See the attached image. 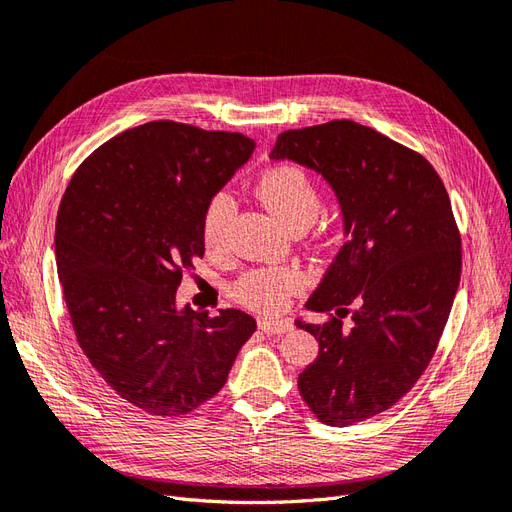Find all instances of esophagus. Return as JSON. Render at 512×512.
Returning <instances> with one entry per match:
<instances>
[{
  "label": "esophagus",
  "instance_id": "1",
  "mask_svg": "<svg viewBox=\"0 0 512 512\" xmlns=\"http://www.w3.org/2000/svg\"><path fill=\"white\" fill-rule=\"evenodd\" d=\"M258 327L265 331L267 335H282L292 329V322L288 320H273V318H260Z\"/></svg>",
  "mask_w": 512,
  "mask_h": 512
}]
</instances>
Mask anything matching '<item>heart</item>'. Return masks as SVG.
<instances>
[{
  "mask_svg": "<svg viewBox=\"0 0 512 512\" xmlns=\"http://www.w3.org/2000/svg\"><path fill=\"white\" fill-rule=\"evenodd\" d=\"M256 194L286 226L305 228L320 211V192L303 168L282 164L273 166L256 183ZM235 213V200L228 192L209 198L200 224V235L207 250L218 252L226 243L228 224ZM301 288V275L288 267H265L247 271L235 286L237 299L256 312L277 314Z\"/></svg>",
  "mask_w": 512,
  "mask_h": 512,
  "instance_id": "obj_1",
  "label": "heart"
}]
</instances>
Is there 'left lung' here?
I'll list each match as a JSON object with an SVG mask.
<instances>
[{"label":"left lung","mask_w":512,"mask_h":512,"mask_svg":"<svg viewBox=\"0 0 512 512\" xmlns=\"http://www.w3.org/2000/svg\"><path fill=\"white\" fill-rule=\"evenodd\" d=\"M271 160L316 170L344 213L346 243L305 303L329 320H297L320 346L299 393L322 423L354 425L395 406L438 348L461 277L451 198L421 153L350 119L282 132Z\"/></svg>","instance_id":"8db88e82"}]
</instances>
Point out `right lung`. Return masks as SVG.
Returning a JSON list of instances; mask_svg holds the SVG:
<instances>
[{
  "mask_svg": "<svg viewBox=\"0 0 512 512\" xmlns=\"http://www.w3.org/2000/svg\"><path fill=\"white\" fill-rule=\"evenodd\" d=\"M239 132L149 121L106 141L76 168L55 224L57 273L91 367L132 406L181 416L226 384L256 320L177 307L203 258V213L250 160Z\"/></svg>",
  "mask_w": 512,
  "mask_h": 512,
  "instance_id": "add662e5",
  "label": "right lung"
}]
</instances>
